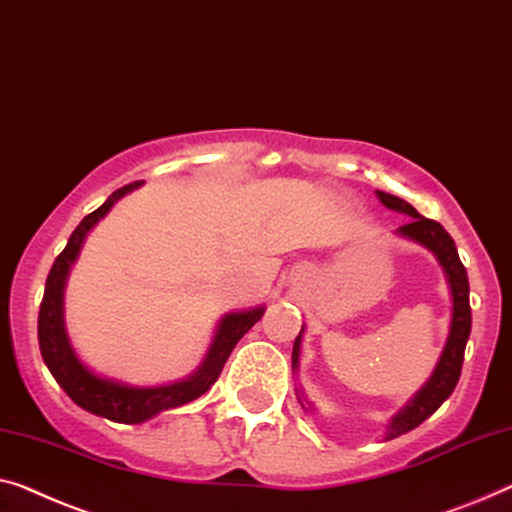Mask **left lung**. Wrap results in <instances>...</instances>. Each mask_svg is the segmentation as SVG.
<instances>
[{"mask_svg": "<svg viewBox=\"0 0 512 512\" xmlns=\"http://www.w3.org/2000/svg\"><path fill=\"white\" fill-rule=\"evenodd\" d=\"M377 195L384 207L411 216L407 223L398 227V234L407 236L411 241H418L421 246L430 248L432 253L437 255L441 266H444L448 285H451V294H453V322H451V335H448L444 354H441L437 370H434L430 381L421 388V393L411 400L407 409L400 411V414L393 418V423L386 432V439H395L404 432L414 430V427L421 425L425 418H430L434 411L444 404L448 395L455 391L457 381H460L462 363H464V347H467V340L471 333V305H469V278H467V271H464V264L460 262V255H457V248H455V241L451 239V234H448L437 220L423 218L409 202L400 200V197L381 193V190H377ZM299 349H301V333L299 338L294 340L292 368L299 365Z\"/></svg>", "mask_w": 512, "mask_h": 512, "instance_id": "8db88e82", "label": "left lung"}]
</instances>
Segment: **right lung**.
<instances>
[{"label": "right lung", "instance_id": "right-lung-1", "mask_svg": "<svg viewBox=\"0 0 512 512\" xmlns=\"http://www.w3.org/2000/svg\"><path fill=\"white\" fill-rule=\"evenodd\" d=\"M140 183L142 181H133L124 188L114 190L108 197V202H103L96 211H91L89 216L82 218V223L75 227L71 239H68L66 248L61 250L55 264H52L48 280H45L41 310H38V347H41V356L45 365H48V370L52 372V377L57 379V384L64 388L68 398L78 404V407L117 423H142L147 418L160 414V411L181 407V404L207 393L216 384L220 372H223V365L230 358L236 342L253 329L259 322V317L264 315V308L227 315L218 326L216 340H213L202 368L190 379L179 381V384L156 388L124 386L117 384V381L96 377L94 372H89L78 361L71 342L66 338L64 310H61V296H64L68 269H71V264L80 253L82 241H85L91 227L98 223V218H103L119 197L131 193Z\"/></svg>", "mask_w": 512, "mask_h": 512}]
</instances>
